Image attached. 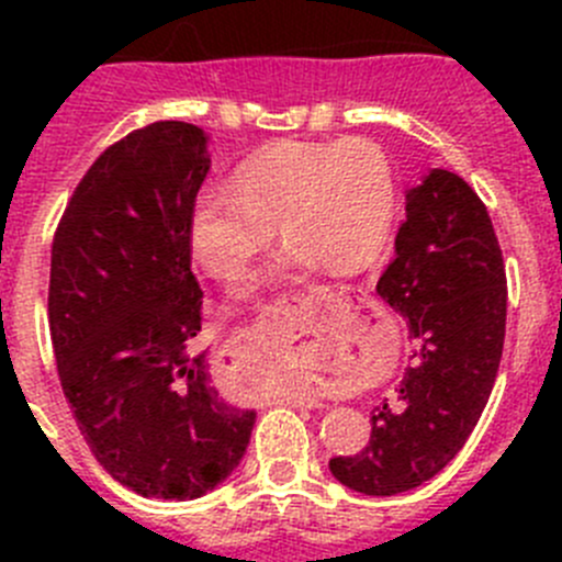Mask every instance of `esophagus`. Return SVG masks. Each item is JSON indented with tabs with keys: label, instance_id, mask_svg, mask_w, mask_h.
<instances>
[{
	"label": "esophagus",
	"instance_id": "obj_1",
	"mask_svg": "<svg viewBox=\"0 0 562 562\" xmlns=\"http://www.w3.org/2000/svg\"><path fill=\"white\" fill-rule=\"evenodd\" d=\"M291 405H299V407H321V400L317 396H310V394H288L285 396Z\"/></svg>",
	"mask_w": 562,
	"mask_h": 562
}]
</instances>
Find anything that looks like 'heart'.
<instances>
[{"mask_svg": "<svg viewBox=\"0 0 562 562\" xmlns=\"http://www.w3.org/2000/svg\"><path fill=\"white\" fill-rule=\"evenodd\" d=\"M394 212V168L372 140L280 144L236 168L231 190L192 201L187 241L209 274L239 280L280 223L285 247L245 291L252 299L313 266L359 269L389 239Z\"/></svg>", "mask_w": 562, "mask_h": 562, "instance_id": "heart-1", "label": "heart"}]
</instances>
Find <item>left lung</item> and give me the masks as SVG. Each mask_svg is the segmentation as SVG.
Here are the masks:
<instances>
[{"instance_id":"obj_1","label":"left lung","mask_w":562,"mask_h":562,"mask_svg":"<svg viewBox=\"0 0 562 562\" xmlns=\"http://www.w3.org/2000/svg\"><path fill=\"white\" fill-rule=\"evenodd\" d=\"M378 296L416 342L396 405L372 411L364 451L334 457L361 495H400L438 475L484 413L506 337V266L486 206L457 173L432 168L405 195V223Z\"/></svg>"}]
</instances>
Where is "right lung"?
Here are the masks:
<instances>
[{"mask_svg":"<svg viewBox=\"0 0 562 562\" xmlns=\"http://www.w3.org/2000/svg\"><path fill=\"white\" fill-rule=\"evenodd\" d=\"M209 168L195 124L135 130L94 160L50 247V342L78 429L119 484L162 501L223 484L255 427L192 353L203 291L187 217Z\"/></svg>","mask_w":562,"mask_h":562,"instance_id":"right-lung-1","label":"right lung"}]
</instances>
